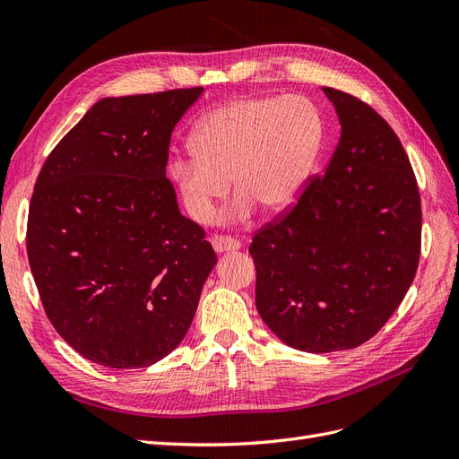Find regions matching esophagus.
Masks as SVG:
<instances>
[{
    "instance_id": "34e87169",
    "label": "esophagus",
    "mask_w": 459,
    "mask_h": 459,
    "mask_svg": "<svg viewBox=\"0 0 459 459\" xmlns=\"http://www.w3.org/2000/svg\"><path fill=\"white\" fill-rule=\"evenodd\" d=\"M211 243H212L216 253H230V251H238V248H241V243L238 239L230 238V235H214Z\"/></svg>"
}]
</instances>
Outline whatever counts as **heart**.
Returning <instances> with one entry per match:
<instances>
[{
  "instance_id": "obj_1",
  "label": "heart",
  "mask_w": 459,
  "mask_h": 459,
  "mask_svg": "<svg viewBox=\"0 0 459 459\" xmlns=\"http://www.w3.org/2000/svg\"><path fill=\"white\" fill-rule=\"evenodd\" d=\"M322 140V118L304 97H243L197 124L189 137L193 155L172 159L169 176L195 221L214 214L230 179L239 195L233 214H247L253 204L275 214L307 187Z\"/></svg>"
}]
</instances>
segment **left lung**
Listing matches in <instances>:
<instances>
[{"instance_id": "8db88e82", "label": "left lung", "mask_w": 459, "mask_h": 459, "mask_svg": "<svg viewBox=\"0 0 459 459\" xmlns=\"http://www.w3.org/2000/svg\"><path fill=\"white\" fill-rule=\"evenodd\" d=\"M322 90L341 122L327 170L248 247L264 324L316 354L369 341L406 297L421 253L420 189L398 135L358 97Z\"/></svg>"}]
</instances>
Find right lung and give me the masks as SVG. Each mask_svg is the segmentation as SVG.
Instances as JSON below:
<instances>
[{
    "label": "right lung",
    "mask_w": 459,
    "mask_h": 459,
    "mask_svg": "<svg viewBox=\"0 0 459 459\" xmlns=\"http://www.w3.org/2000/svg\"><path fill=\"white\" fill-rule=\"evenodd\" d=\"M203 88L97 101L36 179L26 251L55 331L105 368L182 342L216 264L166 178L172 130Z\"/></svg>",
    "instance_id": "obj_1"
}]
</instances>
